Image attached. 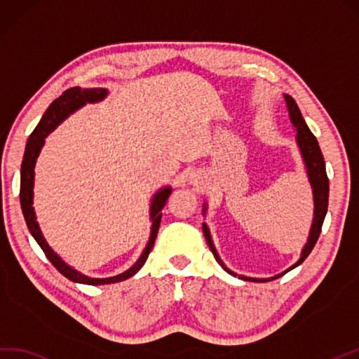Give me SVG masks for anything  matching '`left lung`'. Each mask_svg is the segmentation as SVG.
<instances>
[{"label": "left lung", "mask_w": 359, "mask_h": 359, "mask_svg": "<svg viewBox=\"0 0 359 359\" xmlns=\"http://www.w3.org/2000/svg\"><path fill=\"white\" fill-rule=\"evenodd\" d=\"M284 98H285V102H287V109H289V115H290L292 123L294 126V129H297V141H298V146L301 149L302 158H304V163L307 167L310 184H312V187H313V200H315V218H313L312 229H310L309 241H307L304 249H302L301 258L297 264H293L290 269L285 270V272H289V270L299 266L301 262L309 257L310 252L313 250L318 238H320L321 227H323V222L325 218V213H327V205H329V178H327V173H325V163H324V156L321 154L320 144H318V140L315 138V135L310 132V129L307 127L304 118H302V115L299 112L298 104L294 102V100L292 97H289V95H284ZM203 232H204L205 241H207V244H209L215 259L218 261V264L224 269L227 273L236 276L232 270H229L224 266V262H222L221 258L218 257V253H217V250H215V245L212 243L209 227H207L205 224H203ZM284 273L276 275L273 278H267V280H257V278H247V276H241V275L238 278H241V280H245V281H272V280H276V278L283 276Z\"/></svg>", "instance_id": "1"}]
</instances>
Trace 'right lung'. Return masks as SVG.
<instances>
[{
  "mask_svg": "<svg viewBox=\"0 0 359 359\" xmlns=\"http://www.w3.org/2000/svg\"><path fill=\"white\" fill-rule=\"evenodd\" d=\"M107 95L106 89H81V87H72V89H67L66 92H62L61 97L55 100L49 109L46 110V114L43 115L41 121L35 127V130L30 133L29 141L26 144V152H24L22 158V164H21V187H20V203H21V209L24 219H26V224L30 230L32 236L35 238V241L41 247L44 255L49 259L53 267L58 270L61 275H65L67 280L74 281V283H83V284H90V285H97V284H110V283H118L127 280V278L133 276L138 270L144 266V262L149 257L150 250L154 249V244L158 235V229H159V222H161L163 217V207L165 205L167 200H169L170 195V187H165L155 195L152 207H150V218H152V233H150V240L147 243V247L142 252L140 259L135 262V266H132L129 270H126L124 273L112 276V278H102V280H98V278H89L84 276L81 273H78L76 270L70 269L65 261H61V258L55 253L49 244L46 243L44 236L41 233V230L38 227V222L35 218V212L34 207H32V198H34V167L35 161L39 155V150H41L44 144V138L49 135L55 127H57L62 119H65L69 114L74 112V110L79 109L84 106L86 102H97L102 100Z\"/></svg>",
  "mask_w": 359,
  "mask_h": 359,
  "instance_id": "add662e5",
  "label": "right lung"
}]
</instances>
